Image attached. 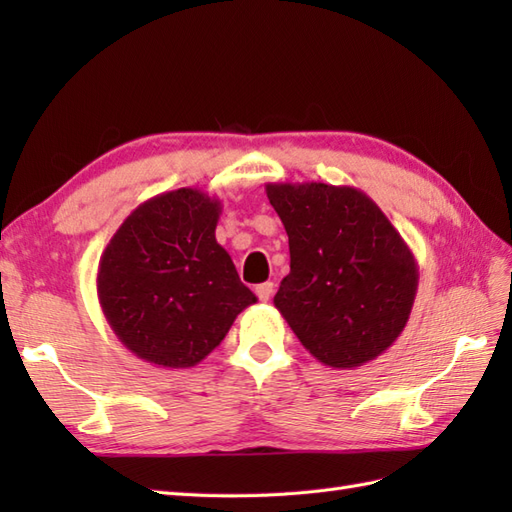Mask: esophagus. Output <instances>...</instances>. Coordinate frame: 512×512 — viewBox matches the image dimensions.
I'll list each match as a JSON object with an SVG mask.
<instances>
[{"label":"esophagus","instance_id":"obj_1","mask_svg":"<svg viewBox=\"0 0 512 512\" xmlns=\"http://www.w3.org/2000/svg\"><path fill=\"white\" fill-rule=\"evenodd\" d=\"M273 290H275V284L273 281H264V284H259V286H255V292H257V297L262 299V301H268L270 297H273Z\"/></svg>","mask_w":512,"mask_h":512}]
</instances>
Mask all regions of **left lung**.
<instances>
[{"instance_id": "obj_1", "label": "left lung", "mask_w": 512, "mask_h": 512, "mask_svg": "<svg viewBox=\"0 0 512 512\" xmlns=\"http://www.w3.org/2000/svg\"><path fill=\"white\" fill-rule=\"evenodd\" d=\"M266 195L290 246L275 308L319 363L374 361L405 330L416 299L418 264L407 242L354 187L270 182Z\"/></svg>"}]
</instances>
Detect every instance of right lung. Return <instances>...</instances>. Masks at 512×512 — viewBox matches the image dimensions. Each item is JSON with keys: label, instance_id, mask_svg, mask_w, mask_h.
Segmentation results:
<instances>
[{"label": "right lung", "instance_id": "obj_1", "mask_svg": "<svg viewBox=\"0 0 512 512\" xmlns=\"http://www.w3.org/2000/svg\"><path fill=\"white\" fill-rule=\"evenodd\" d=\"M222 202L176 189L143 202L105 246L96 292L114 334L158 367L198 365L257 297L217 244Z\"/></svg>", "mask_w": 512, "mask_h": 512}]
</instances>
